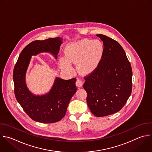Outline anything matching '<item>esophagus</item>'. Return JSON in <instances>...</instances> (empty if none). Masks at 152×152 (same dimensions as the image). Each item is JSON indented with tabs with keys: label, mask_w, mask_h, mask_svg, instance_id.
I'll return each instance as SVG.
<instances>
[{
	"label": "esophagus",
	"mask_w": 152,
	"mask_h": 152,
	"mask_svg": "<svg viewBox=\"0 0 152 152\" xmlns=\"http://www.w3.org/2000/svg\"><path fill=\"white\" fill-rule=\"evenodd\" d=\"M76 85L77 87H81L83 85V81L80 78H77V80L76 82Z\"/></svg>",
	"instance_id": "obj_1"
}]
</instances>
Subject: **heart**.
Masks as SVG:
<instances>
[{
    "label": "heart",
    "mask_w": 152,
    "mask_h": 152,
    "mask_svg": "<svg viewBox=\"0 0 152 152\" xmlns=\"http://www.w3.org/2000/svg\"><path fill=\"white\" fill-rule=\"evenodd\" d=\"M103 43L98 40L83 39L67 47L66 57L61 59L63 66L71 69L70 63H77V68L82 73H89L95 69L102 58Z\"/></svg>",
    "instance_id": "b5f03b06"
}]
</instances>
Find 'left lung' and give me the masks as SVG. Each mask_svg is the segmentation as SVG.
<instances>
[{
    "label": "left lung",
    "mask_w": 152,
    "mask_h": 152,
    "mask_svg": "<svg viewBox=\"0 0 152 152\" xmlns=\"http://www.w3.org/2000/svg\"><path fill=\"white\" fill-rule=\"evenodd\" d=\"M104 45L98 65L85 76L83 86L92 113L103 117L120 111L132 92V71L124 49L115 40L96 34Z\"/></svg>",
    "instance_id": "obj_1"
}]
</instances>
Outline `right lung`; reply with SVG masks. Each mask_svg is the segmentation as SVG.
Segmentation results:
<instances>
[{"label": "right lung", "mask_w": 152, "mask_h": 152, "mask_svg": "<svg viewBox=\"0 0 152 152\" xmlns=\"http://www.w3.org/2000/svg\"><path fill=\"white\" fill-rule=\"evenodd\" d=\"M60 37L34 40L28 44L21 51L13 72L14 93L17 102L24 111L33 121L43 123H54L61 120L73 95L76 92V78L64 80L57 77L50 92L42 96H35L28 90L25 75L31 56L49 52L57 58Z\"/></svg>", "instance_id": "obj_1"}]
</instances>
